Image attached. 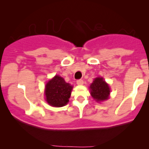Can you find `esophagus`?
<instances>
[{
	"mask_svg": "<svg viewBox=\"0 0 149 149\" xmlns=\"http://www.w3.org/2000/svg\"><path fill=\"white\" fill-rule=\"evenodd\" d=\"M83 83H84V82H83V80H78L76 81V83L77 84H78V85H83Z\"/></svg>",
	"mask_w": 149,
	"mask_h": 149,
	"instance_id": "1",
	"label": "esophagus"
}]
</instances>
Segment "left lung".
Here are the masks:
<instances>
[{"label": "left lung", "instance_id": "left-lung-1", "mask_svg": "<svg viewBox=\"0 0 149 149\" xmlns=\"http://www.w3.org/2000/svg\"><path fill=\"white\" fill-rule=\"evenodd\" d=\"M90 95L96 102H103L109 99L110 88L102 77H98L93 80L90 86Z\"/></svg>", "mask_w": 149, "mask_h": 149}]
</instances>
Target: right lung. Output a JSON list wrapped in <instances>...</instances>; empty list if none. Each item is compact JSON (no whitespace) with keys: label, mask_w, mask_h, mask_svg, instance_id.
<instances>
[{"label":"right lung","mask_w":149,"mask_h":149,"mask_svg":"<svg viewBox=\"0 0 149 149\" xmlns=\"http://www.w3.org/2000/svg\"><path fill=\"white\" fill-rule=\"evenodd\" d=\"M72 89V85L66 83L62 77L57 75L45 85L46 102L54 107H64L69 102Z\"/></svg>","instance_id":"right-lung-1"}]
</instances>
